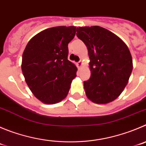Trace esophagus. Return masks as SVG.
I'll return each mask as SVG.
<instances>
[{
	"label": "esophagus",
	"mask_w": 146,
	"mask_h": 146,
	"mask_svg": "<svg viewBox=\"0 0 146 146\" xmlns=\"http://www.w3.org/2000/svg\"><path fill=\"white\" fill-rule=\"evenodd\" d=\"M82 64H83V62H82V61H81V60H80L79 62H77L78 68H81V67L82 66Z\"/></svg>",
	"instance_id": "1"
}]
</instances>
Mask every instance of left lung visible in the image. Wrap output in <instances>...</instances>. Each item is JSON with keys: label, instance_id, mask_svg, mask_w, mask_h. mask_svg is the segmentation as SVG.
Listing matches in <instances>:
<instances>
[{"label": "left lung", "instance_id": "1", "mask_svg": "<svg viewBox=\"0 0 146 146\" xmlns=\"http://www.w3.org/2000/svg\"><path fill=\"white\" fill-rule=\"evenodd\" d=\"M76 32L90 58L92 74L84 81L87 97L96 104L112 102L125 88L133 70L128 47L117 35L99 26L77 27Z\"/></svg>", "mask_w": 146, "mask_h": 146}]
</instances>
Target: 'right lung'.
<instances>
[{"mask_svg":"<svg viewBox=\"0 0 146 146\" xmlns=\"http://www.w3.org/2000/svg\"><path fill=\"white\" fill-rule=\"evenodd\" d=\"M76 27L47 29L30 39L22 55L21 70L35 96L45 104H55L68 94L77 68L68 60V43Z\"/></svg>","mask_w":146,"mask_h":146,"instance_id":"1","label":"right lung"}]
</instances>
